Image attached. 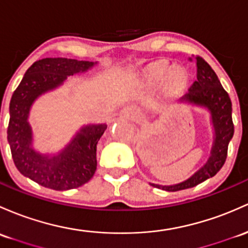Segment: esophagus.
I'll use <instances>...</instances> for the list:
<instances>
[{
    "instance_id": "1",
    "label": "esophagus",
    "mask_w": 248,
    "mask_h": 248,
    "mask_svg": "<svg viewBox=\"0 0 248 248\" xmlns=\"http://www.w3.org/2000/svg\"><path fill=\"white\" fill-rule=\"evenodd\" d=\"M123 112L126 114V116H135L136 114L135 108H131V106H127V108H125L123 110Z\"/></svg>"
}]
</instances>
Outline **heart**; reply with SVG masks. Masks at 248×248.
I'll return each instance as SVG.
<instances>
[{"label":"heart","instance_id":"b5f03b06","mask_svg":"<svg viewBox=\"0 0 248 248\" xmlns=\"http://www.w3.org/2000/svg\"><path fill=\"white\" fill-rule=\"evenodd\" d=\"M172 72V67L168 63L163 62L161 65H158L157 67L154 70L153 73V78L155 80H163V79L168 78V77L171 74ZM174 80L176 84H183L186 81V74L183 73L182 71H176L174 74Z\"/></svg>","mask_w":248,"mask_h":248}]
</instances>
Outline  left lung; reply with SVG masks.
<instances>
[{
    "label": "left lung",
    "mask_w": 248,
    "mask_h": 248,
    "mask_svg": "<svg viewBox=\"0 0 248 248\" xmlns=\"http://www.w3.org/2000/svg\"><path fill=\"white\" fill-rule=\"evenodd\" d=\"M195 62L196 80L189 87V91L183 97V99L208 108L214 125V144L207 163L187 181L174 186H158L151 183L153 187L163 190L177 191L193 188L217 175V172L225 164L227 158L228 144L234 134L230 95L221 85L217 73L213 71L209 63L204 61L203 58L196 55Z\"/></svg>",
    "instance_id": "obj_1"
}]
</instances>
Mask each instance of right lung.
Here are the masks:
<instances>
[{
  "mask_svg": "<svg viewBox=\"0 0 248 248\" xmlns=\"http://www.w3.org/2000/svg\"><path fill=\"white\" fill-rule=\"evenodd\" d=\"M94 65L67 58H46L35 61L26 72L9 104L7 138L15 167L23 176L54 190H68L89 182L97 169V144L106 124L87 125L57 156L40 155L31 149L29 108L42 93L55 89L67 76L85 72Z\"/></svg>",
  "mask_w": 248,
  "mask_h": 248,
  "instance_id": "obj_1",
  "label": "right lung"
}]
</instances>
